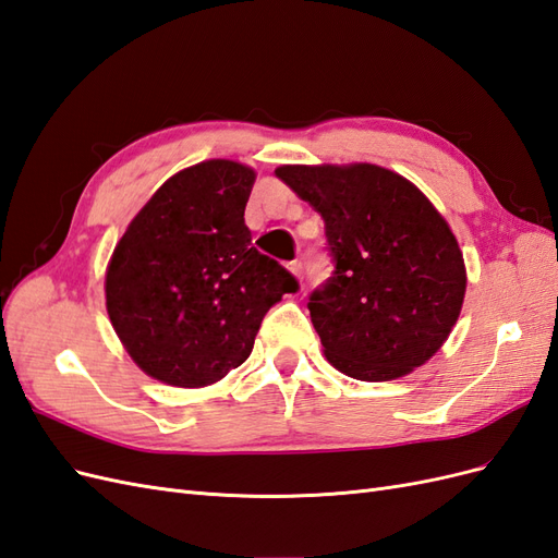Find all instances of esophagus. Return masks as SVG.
Here are the masks:
<instances>
[{"label": "esophagus", "mask_w": 558, "mask_h": 558, "mask_svg": "<svg viewBox=\"0 0 558 558\" xmlns=\"http://www.w3.org/2000/svg\"><path fill=\"white\" fill-rule=\"evenodd\" d=\"M289 269H291V272H293L298 279L302 277V263H300V260H291V263H289Z\"/></svg>", "instance_id": "obj_1"}]
</instances>
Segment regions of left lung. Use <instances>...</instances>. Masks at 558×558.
<instances>
[{
    "instance_id": "obj_1",
    "label": "left lung",
    "mask_w": 558,
    "mask_h": 558,
    "mask_svg": "<svg viewBox=\"0 0 558 558\" xmlns=\"http://www.w3.org/2000/svg\"><path fill=\"white\" fill-rule=\"evenodd\" d=\"M277 177L320 214L332 275L310 295L326 359L388 381L445 344L465 295L463 253L414 183L377 165H283Z\"/></svg>"
}]
</instances>
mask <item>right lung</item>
<instances>
[{
    "mask_svg": "<svg viewBox=\"0 0 558 558\" xmlns=\"http://www.w3.org/2000/svg\"><path fill=\"white\" fill-rule=\"evenodd\" d=\"M256 172L205 160L167 179L132 218L107 267V312L148 377L197 388L240 367L267 310L298 279L251 246Z\"/></svg>",
    "mask_w": 558,
    "mask_h": 558,
    "instance_id": "add662e5",
    "label": "right lung"
}]
</instances>
